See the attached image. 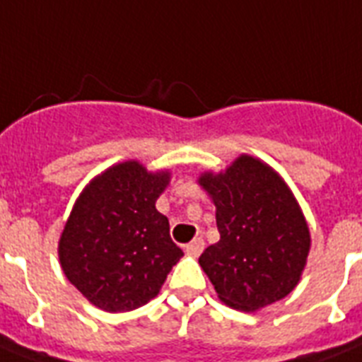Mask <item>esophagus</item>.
<instances>
[{"label": "esophagus", "mask_w": 362, "mask_h": 362, "mask_svg": "<svg viewBox=\"0 0 362 362\" xmlns=\"http://www.w3.org/2000/svg\"><path fill=\"white\" fill-rule=\"evenodd\" d=\"M203 247H205V242H203V238H194L190 244H187V246H185V253L190 257H198L199 253L203 252Z\"/></svg>", "instance_id": "34e87169"}]
</instances>
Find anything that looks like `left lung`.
I'll return each instance as SVG.
<instances>
[{
    "mask_svg": "<svg viewBox=\"0 0 362 362\" xmlns=\"http://www.w3.org/2000/svg\"><path fill=\"white\" fill-rule=\"evenodd\" d=\"M199 185L216 205L220 240L199 257L218 298L257 310L294 291L305 267L310 235L300 205L279 175L250 155Z\"/></svg>",
    "mask_w": 362,
    "mask_h": 362,
    "instance_id": "obj_1",
    "label": "left lung"
}]
</instances>
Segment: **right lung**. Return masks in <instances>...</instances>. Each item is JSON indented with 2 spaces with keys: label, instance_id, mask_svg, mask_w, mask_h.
Here are the masks:
<instances>
[{
  "label": "right lung",
  "instance_id": "right-lung-1",
  "mask_svg": "<svg viewBox=\"0 0 362 362\" xmlns=\"http://www.w3.org/2000/svg\"><path fill=\"white\" fill-rule=\"evenodd\" d=\"M168 181V172L149 174L127 160L98 175L74 205L59 259L68 281L95 307L124 313L144 305L183 257L168 218L155 209Z\"/></svg>",
  "mask_w": 362,
  "mask_h": 362
}]
</instances>
